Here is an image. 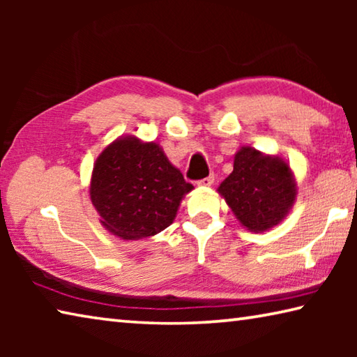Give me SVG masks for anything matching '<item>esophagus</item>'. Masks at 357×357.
Returning a JSON list of instances; mask_svg holds the SVG:
<instances>
[{"mask_svg": "<svg viewBox=\"0 0 357 357\" xmlns=\"http://www.w3.org/2000/svg\"><path fill=\"white\" fill-rule=\"evenodd\" d=\"M213 183H214V174H211V176H206V178H203V179L198 181L197 185H200V187H209V185H213Z\"/></svg>", "mask_w": 357, "mask_h": 357, "instance_id": "esophagus-1", "label": "esophagus"}]
</instances>
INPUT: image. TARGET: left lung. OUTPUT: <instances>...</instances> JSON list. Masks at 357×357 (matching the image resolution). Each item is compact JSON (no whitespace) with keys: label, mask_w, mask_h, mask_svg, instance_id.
<instances>
[{"label":"left lung","mask_w":357,"mask_h":357,"mask_svg":"<svg viewBox=\"0 0 357 357\" xmlns=\"http://www.w3.org/2000/svg\"><path fill=\"white\" fill-rule=\"evenodd\" d=\"M217 192L241 225L263 233L285 219L298 195L293 170L280 155L243 146L234 154L233 172Z\"/></svg>","instance_id":"8db88e82"}]
</instances>
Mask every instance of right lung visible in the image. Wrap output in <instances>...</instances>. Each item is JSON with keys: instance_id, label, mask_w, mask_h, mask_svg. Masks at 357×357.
I'll use <instances>...</instances> for the list:
<instances>
[{"instance_id": "obj_1", "label": "right lung", "mask_w": 357, "mask_h": 357, "mask_svg": "<svg viewBox=\"0 0 357 357\" xmlns=\"http://www.w3.org/2000/svg\"><path fill=\"white\" fill-rule=\"evenodd\" d=\"M192 189L159 143L123 135L94 162L89 197L108 233L137 241L170 227Z\"/></svg>"}]
</instances>
